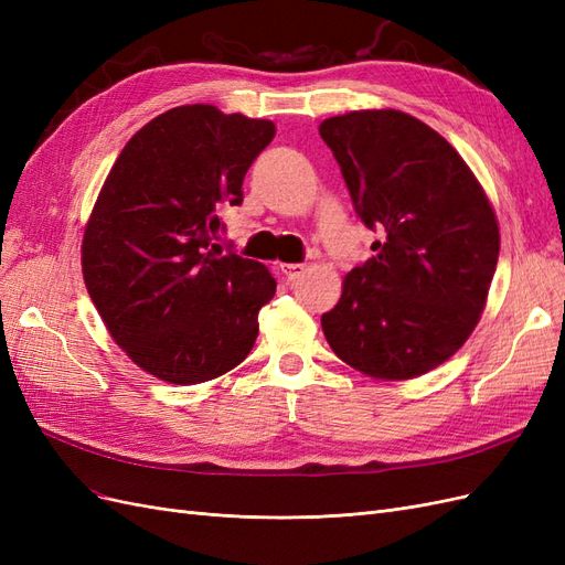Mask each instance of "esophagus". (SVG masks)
Returning <instances> with one entry per match:
<instances>
[{"label":"esophagus","instance_id":"34e87169","mask_svg":"<svg viewBox=\"0 0 565 565\" xmlns=\"http://www.w3.org/2000/svg\"><path fill=\"white\" fill-rule=\"evenodd\" d=\"M280 268H282L287 280H295V278H299L301 273H303V266H301V264H282Z\"/></svg>","mask_w":565,"mask_h":565}]
</instances>
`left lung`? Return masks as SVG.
I'll list each match as a JSON object with an SVG mask.
<instances>
[{
	"label": "left lung",
	"mask_w": 565,
	"mask_h": 565,
	"mask_svg": "<svg viewBox=\"0 0 565 565\" xmlns=\"http://www.w3.org/2000/svg\"><path fill=\"white\" fill-rule=\"evenodd\" d=\"M355 214L382 241L322 313L332 351L377 380L446 363L483 313L500 228L481 183L438 131L401 110L324 119Z\"/></svg>",
	"instance_id": "left-lung-1"
}]
</instances>
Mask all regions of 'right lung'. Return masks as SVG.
<instances>
[{
  "instance_id": "1",
  "label": "right lung",
  "mask_w": 565,
  "mask_h": 565,
  "mask_svg": "<svg viewBox=\"0 0 565 565\" xmlns=\"http://www.w3.org/2000/svg\"><path fill=\"white\" fill-rule=\"evenodd\" d=\"M273 136L268 119L179 106L131 136L100 188L82 241L84 282L117 347L162 382L216 380L259 334L276 280L212 241Z\"/></svg>"
}]
</instances>
